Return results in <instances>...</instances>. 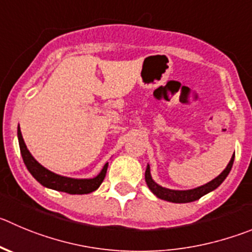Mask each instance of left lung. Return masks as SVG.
<instances>
[{
  "mask_svg": "<svg viewBox=\"0 0 252 252\" xmlns=\"http://www.w3.org/2000/svg\"><path fill=\"white\" fill-rule=\"evenodd\" d=\"M234 158L235 155H232L231 160L229 161V164H227V166L225 168V170L222 171L220 175L216 176L215 179L209 182L208 184L203 185V187L195 188V189L191 190H171L160 187V185H158L152 179L149 165H148L147 170H145V182H147V185L149 187V189L152 190L153 194L157 195L159 199L170 201V203H191V201L200 199L201 196H204V195L208 194V192L215 190L219 185L221 184V183L226 179V176L229 175L230 170H231L232 168V164H234Z\"/></svg>",
  "mask_w": 252,
  "mask_h": 252,
  "instance_id": "obj_1",
  "label": "left lung"
}]
</instances>
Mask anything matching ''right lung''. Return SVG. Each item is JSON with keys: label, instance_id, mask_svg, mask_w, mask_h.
I'll return each mask as SVG.
<instances>
[{"label": "right lung", "instance_id": "1", "mask_svg": "<svg viewBox=\"0 0 252 252\" xmlns=\"http://www.w3.org/2000/svg\"><path fill=\"white\" fill-rule=\"evenodd\" d=\"M18 142H20L21 154H22L23 161H25L28 171L43 187H47L53 190H58V191L67 192V194H89V192L97 190L99 185L103 183V180H104L105 174H107L108 163L103 166L102 171L93 179H73V178H67V176L52 173L51 170L42 166L32 157V154L28 152L27 147H26L25 142H23L20 129H18Z\"/></svg>", "mask_w": 252, "mask_h": 252}]
</instances>
